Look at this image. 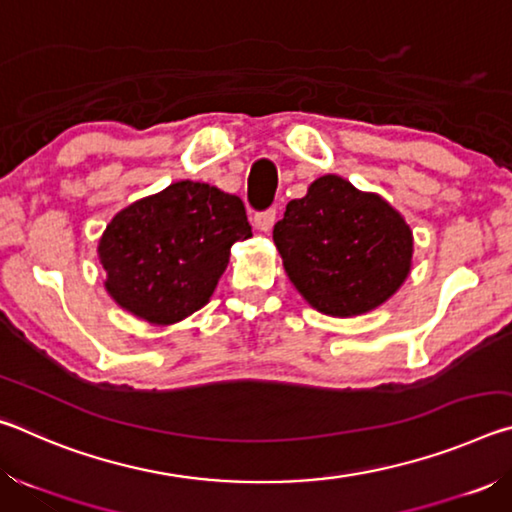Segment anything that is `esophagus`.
Here are the masks:
<instances>
[{"mask_svg":"<svg viewBox=\"0 0 512 512\" xmlns=\"http://www.w3.org/2000/svg\"><path fill=\"white\" fill-rule=\"evenodd\" d=\"M273 223H275V210H266V212L255 214V228L259 232H271Z\"/></svg>","mask_w":512,"mask_h":512,"instance_id":"obj_1","label":"esophagus"}]
</instances>
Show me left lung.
Masks as SVG:
<instances>
[{
    "label": "left lung",
    "mask_w": 512,
    "mask_h": 512,
    "mask_svg": "<svg viewBox=\"0 0 512 512\" xmlns=\"http://www.w3.org/2000/svg\"><path fill=\"white\" fill-rule=\"evenodd\" d=\"M273 241L309 307L334 318L368 314L395 296L413 266V230L375 192L334 173L287 205Z\"/></svg>",
    "instance_id": "8db88e82"
}]
</instances>
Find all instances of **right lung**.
I'll use <instances>...</instances> for the list:
<instances>
[{"label":"right lung","mask_w":512,"mask_h":512,"mask_svg":"<svg viewBox=\"0 0 512 512\" xmlns=\"http://www.w3.org/2000/svg\"><path fill=\"white\" fill-rule=\"evenodd\" d=\"M248 237L239 196L178 180L112 216L97 246L103 287L128 314L176 325L210 302L232 244Z\"/></svg>","instance_id":"add662e5"}]
</instances>
